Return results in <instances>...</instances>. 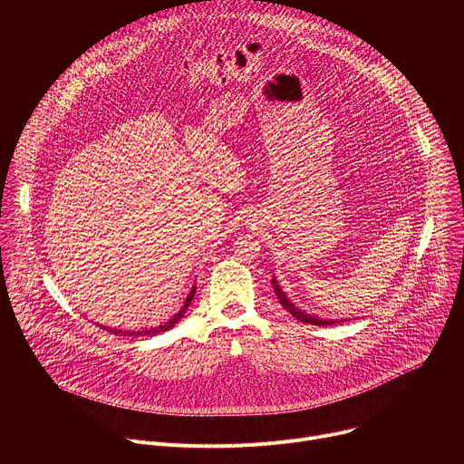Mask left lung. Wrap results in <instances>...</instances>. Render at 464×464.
Segmentation results:
<instances>
[{
  "label": "left lung",
  "mask_w": 464,
  "mask_h": 464,
  "mask_svg": "<svg viewBox=\"0 0 464 464\" xmlns=\"http://www.w3.org/2000/svg\"><path fill=\"white\" fill-rule=\"evenodd\" d=\"M272 285H274V290H276V294H277L279 303L286 308V312H290L295 319H299V321H303V323L323 326V324H336V323H343V321H347V319H323V317H315V315L304 314L303 310L295 308V306H294V303H290V299L285 295V292L281 290V286L277 285V281H276V279H272Z\"/></svg>",
  "instance_id": "1"
}]
</instances>
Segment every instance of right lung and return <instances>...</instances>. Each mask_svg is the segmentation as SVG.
<instances>
[{
  "label": "right lung",
  "mask_w": 464,
  "mask_h": 464,
  "mask_svg": "<svg viewBox=\"0 0 464 464\" xmlns=\"http://www.w3.org/2000/svg\"><path fill=\"white\" fill-rule=\"evenodd\" d=\"M194 292H196V286H192L190 288V292L187 294V297H185V301H183V304H181V308L170 317V319H167L163 324H160V326H154V328H149V330H117V328H110V326H104L106 330H110V333H113L115 336H154V334H160V333H165V330H169V328H172L183 315H185V312H187V308H188V304H190V301H192V297H194Z\"/></svg>",
  "instance_id": "add662e5"
}]
</instances>
